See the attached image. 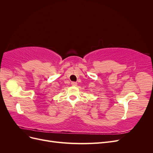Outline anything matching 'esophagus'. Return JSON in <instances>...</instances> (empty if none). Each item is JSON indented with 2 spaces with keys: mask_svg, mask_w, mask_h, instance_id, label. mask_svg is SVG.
<instances>
[{
  "mask_svg": "<svg viewBox=\"0 0 153 153\" xmlns=\"http://www.w3.org/2000/svg\"><path fill=\"white\" fill-rule=\"evenodd\" d=\"M71 85L73 86H76L77 85V83L75 82H71Z\"/></svg>",
  "mask_w": 153,
  "mask_h": 153,
  "instance_id": "34e87169",
  "label": "esophagus"
}]
</instances>
